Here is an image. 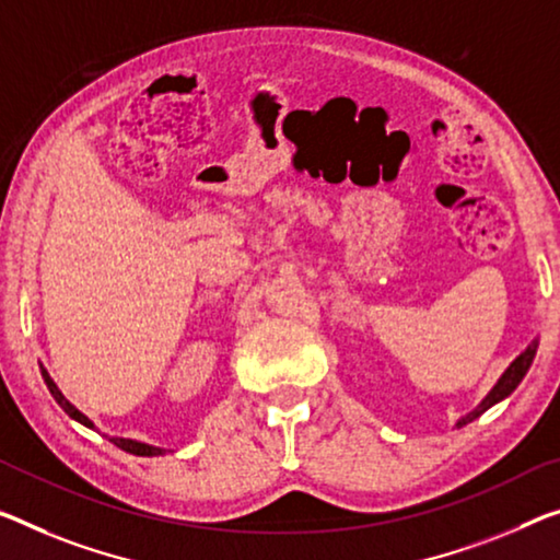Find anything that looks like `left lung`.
<instances>
[{"label": "left lung", "mask_w": 560, "mask_h": 560, "mask_svg": "<svg viewBox=\"0 0 560 560\" xmlns=\"http://www.w3.org/2000/svg\"><path fill=\"white\" fill-rule=\"evenodd\" d=\"M536 348H538V340H533V346H528L526 350L521 352L518 358L513 360V363L509 365V370H505V373L501 375V381L495 383V388L490 390L488 395H486V400L480 402V406L470 412V416H466L463 420H458V425H466V423H470L472 418H478L480 412L483 410H488L490 406H495V402H501L503 398H509V395L518 388V383L523 381V375L528 373V368H530V363H533V358H536Z\"/></svg>", "instance_id": "obj_1"}]
</instances>
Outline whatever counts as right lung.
I'll list each match as a JSON object with an SVG mask.
<instances>
[{"instance_id":"1","label":"right lung","mask_w":560,"mask_h":560,"mask_svg":"<svg viewBox=\"0 0 560 560\" xmlns=\"http://www.w3.org/2000/svg\"><path fill=\"white\" fill-rule=\"evenodd\" d=\"M42 377H45V383H47V388H49V393H51V395H55V400L59 402V406H62V410L67 412V416H70V418H74V420H80V423H82V425H88V428H94V425H92V420H90L88 416H82V412H80V410H77V408L72 406V402L65 398V395H62V390H59V388H57V385H55V381H51V377H49V373H47V370H45V368H42ZM109 441H112V443H115V445H117V448H122V451H127V453H132V455H160V453H165V451H162V448H154V445H148V443H137V441H130V438H109Z\"/></svg>"}]
</instances>
